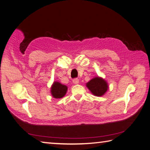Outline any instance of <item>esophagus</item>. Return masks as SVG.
I'll return each instance as SVG.
<instances>
[{
	"label": "esophagus",
	"instance_id": "esophagus-1",
	"mask_svg": "<svg viewBox=\"0 0 150 150\" xmlns=\"http://www.w3.org/2000/svg\"><path fill=\"white\" fill-rule=\"evenodd\" d=\"M73 84H78L79 83V80L77 78L74 79L73 80Z\"/></svg>",
	"mask_w": 150,
	"mask_h": 150
}]
</instances>
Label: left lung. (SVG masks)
<instances>
[{"label":"left lung","mask_w":150,"mask_h":150,"mask_svg":"<svg viewBox=\"0 0 150 150\" xmlns=\"http://www.w3.org/2000/svg\"><path fill=\"white\" fill-rule=\"evenodd\" d=\"M87 88L96 96H102L107 92L108 84L106 81L100 77H96L86 83Z\"/></svg>","instance_id":"1"}]
</instances>
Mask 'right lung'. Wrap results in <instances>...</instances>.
I'll return each instance as SVG.
<instances>
[{
    "label": "right lung",
    "mask_w": 150,
    "mask_h": 150,
    "mask_svg": "<svg viewBox=\"0 0 150 150\" xmlns=\"http://www.w3.org/2000/svg\"><path fill=\"white\" fill-rule=\"evenodd\" d=\"M67 87L59 82H54L51 86V94L54 98H62L66 95Z\"/></svg>",
    "instance_id": "add662e5"
}]
</instances>
